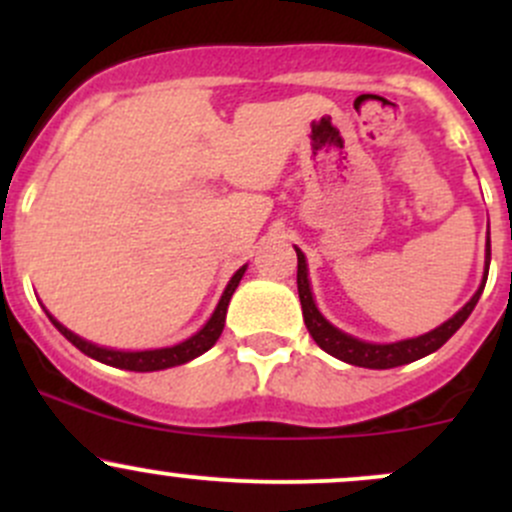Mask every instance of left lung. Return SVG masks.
<instances>
[{
    "mask_svg": "<svg viewBox=\"0 0 512 512\" xmlns=\"http://www.w3.org/2000/svg\"><path fill=\"white\" fill-rule=\"evenodd\" d=\"M294 250H297V292H299V302H302L304 324H307L309 334H312L314 342L319 344V349L337 356V359L347 361V364L364 366V369H394V366L411 364V361L441 349L443 344H446L448 339L461 329V324L471 317L473 309H476L480 294H483L485 280H488V267H490V237H488V242H485L483 282H480L478 292L473 294L471 302H466V307H461L451 319H448V322H443L441 327H436L433 332L421 334V337L404 339V342H394V344H371V342H361V339L352 337V334H344L342 329H337L334 324H329L327 319L322 317V312H319L317 304H314L312 289H309L307 260H304L299 247H294Z\"/></svg>",
    "mask_w": 512,
    "mask_h": 512,
    "instance_id": "8db88e82",
    "label": "left lung"
}]
</instances>
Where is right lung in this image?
<instances>
[{"instance_id":"obj_1","label":"right lung","mask_w":512,"mask_h":512,"mask_svg":"<svg viewBox=\"0 0 512 512\" xmlns=\"http://www.w3.org/2000/svg\"><path fill=\"white\" fill-rule=\"evenodd\" d=\"M247 265L240 267V270L232 275V280L227 282L223 297H220L218 307H215L213 317L208 319V324H205L203 329H200L198 334H193L190 339H185V342L175 344V347H165V349H148V352H118V349H106V347H96V344L86 342V339L76 337L74 332H69V329L64 327V324L56 322L54 317H51L49 312V319L51 324H54L56 329H59L61 334H64L66 339H69L71 344H74L76 349H81L86 356H91V359L101 361V364H108V366H116V369H126V371H160V369H170V366H180L185 364V361L195 359V356L205 354L210 347H213L215 342L220 339V334H223V327H225V314H227V304H230V297L232 292H235L237 285H240L242 275H245Z\"/></svg>"}]
</instances>
